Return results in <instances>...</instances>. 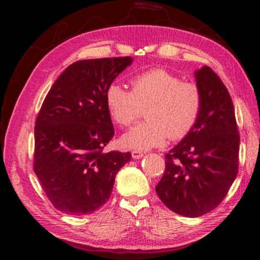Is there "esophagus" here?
Here are the masks:
<instances>
[{"mask_svg": "<svg viewBox=\"0 0 260 260\" xmlns=\"http://www.w3.org/2000/svg\"><path fill=\"white\" fill-rule=\"evenodd\" d=\"M143 156V152L140 151V150H133L132 151V157L134 158V159H139V158H141Z\"/></svg>", "mask_w": 260, "mask_h": 260, "instance_id": "obj_1", "label": "esophagus"}]
</instances>
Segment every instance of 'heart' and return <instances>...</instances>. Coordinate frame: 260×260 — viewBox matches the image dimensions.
<instances>
[{
  "instance_id": "1",
  "label": "heart",
  "mask_w": 260,
  "mask_h": 260,
  "mask_svg": "<svg viewBox=\"0 0 260 260\" xmlns=\"http://www.w3.org/2000/svg\"><path fill=\"white\" fill-rule=\"evenodd\" d=\"M131 90L118 83L110 85L105 101L117 125L133 124L146 109L147 121L122 136L132 149L146 150L170 140H181L190 133L203 110V93L195 82L182 81L165 69H152L131 79Z\"/></svg>"
}]
</instances>
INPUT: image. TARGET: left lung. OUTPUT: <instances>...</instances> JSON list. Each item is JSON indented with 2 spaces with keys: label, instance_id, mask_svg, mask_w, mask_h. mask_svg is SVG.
Masks as SVG:
<instances>
[{
  "label": "left lung",
  "instance_id": "left-lung-1",
  "mask_svg": "<svg viewBox=\"0 0 260 260\" xmlns=\"http://www.w3.org/2000/svg\"><path fill=\"white\" fill-rule=\"evenodd\" d=\"M203 110L193 129L165 155L157 195L173 212L201 217L221 203L239 172L240 134L234 105L209 67L195 72Z\"/></svg>",
  "mask_w": 260,
  "mask_h": 260
}]
</instances>
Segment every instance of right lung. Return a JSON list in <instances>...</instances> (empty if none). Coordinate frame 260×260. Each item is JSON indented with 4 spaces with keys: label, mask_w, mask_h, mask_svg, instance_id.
<instances>
[{
    "label": "right lung",
    "mask_w": 260,
    "mask_h": 260,
    "mask_svg": "<svg viewBox=\"0 0 260 260\" xmlns=\"http://www.w3.org/2000/svg\"><path fill=\"white\" fill-rule=\"evenodd\" d=\"M132 58L85 59L65 69L48 91L34 127L33 169L64 213L90 214L107 203L131 152L104 151L114 135L105 101Z\"/></svg>",
    "instance_id": "1"
}]
</instances>
